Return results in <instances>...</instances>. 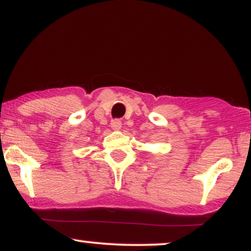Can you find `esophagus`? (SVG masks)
<instances>
[{
	"instance_id": "1",
	"label": "esophagus",
	"mask_w": 251,
	"mask_h": 251,
	"mask_svg": "<svg viewBox=\"0 0 251 251\" xmlns=\"http://www.w3.org/2000/svg\"><path fill=\"white\" fill-rule=\"evenodd\" d=\"M111 127H112V129H114V131H119V129L122 128V122H120L119 119L112 120Z\"/></svg>"
}]
</instances>
